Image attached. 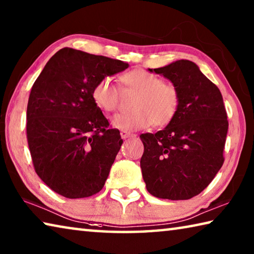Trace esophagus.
Listing matches in <instances>:
<instances>
[{
	"label": "esophagus",
	"mask_w": 254,
	"mask_h": 254,
	"mask_svg": "<svg viewBox=\"0 0 254 254\" xmlns=\"http://www.w3.org/2000/svg\"><path fill=\"white\" fill-rule=\"evenodd\" d=\"M122 136V139H127V137H131V136H135L134 134H130V133H127V131H121V133H120Z\"/></svg>",
	"instance_id": "1"
}]
</instances>
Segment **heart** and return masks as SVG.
Listing matches in <instances>:
<instances>
[{"label":"heart","instance_id":"1","mask_svg":"<svg viewBox=\"0 0 254 254\" xmlns=\"http://www.w3.org/2000/svg\"><path fill=\"white\" fill-rule=\"evenodd\" d=\"M122 92L139 94L131 114H118L112 126L122 131H137L151 127H163L174 121L180 107L177 85L144 69H134L120 77ZM92 98L98 109L111 113L119 109L120 92L111 77H103L94 85Z\"/></svg>","mask_w":254,"mask_h":254}]
</instances>
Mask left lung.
Returning <instances> with one entry per match:
<instances>
[{
  "mask_svg": "<svg viewBox=\"0 0 254 254\" xmlns=\"http://www.w3.org/2000/svg\"><path fill=\"white\" fill-rule=\"evenodd\" d=\"M149 70L178 86L180 107L163 130L140 135L143 180L158 198L189 199L208 186L224 162L229 121L222 94L190 60Z\"/></svg>",
  "mask_w": 254,
  "mask_h": 254,
  "instance_id": "1",
  "label": "left lung"
}]
</instances>
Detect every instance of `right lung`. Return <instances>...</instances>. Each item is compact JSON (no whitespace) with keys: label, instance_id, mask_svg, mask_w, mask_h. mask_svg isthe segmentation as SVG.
<instances>
[{"label":"right lung","instance_id":"obj_1","mask_svg":"<svg viewBox=\"0 0 254 254\" xmlns=\"http://www.w3.org/2000/svg\"><path fill=\"white\" fill-rule=\"evenodd\" d=\"M128 64L63 48L34 81L27 109V139L34 170L67 198H84L104 187L123 143L118 128L95 105L92 89Z\"/></svg>","mask_w":254,"mask_h":254}]
</instances>
